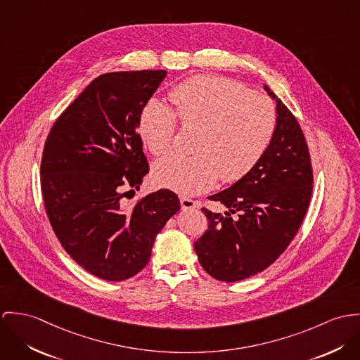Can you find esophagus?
Wrapping results in <instances>:
<instances>
[{
	"mask_svg": "<svg viewBox=\"0 0 360 360\" xmlns=\"http://www.w3.org/2000/svg\"><path fill=\"white\" fill-rule=\"evenodd\" d=\"M181 207L182 210H191V208H198L199 202L195 200L189 199V198H181Z\"/></svg>",
	"mask_w": 360,
	"mask_h": 360,
	"instance_id": "34e87169",
	"label": "esophagus"
}]
</instances>
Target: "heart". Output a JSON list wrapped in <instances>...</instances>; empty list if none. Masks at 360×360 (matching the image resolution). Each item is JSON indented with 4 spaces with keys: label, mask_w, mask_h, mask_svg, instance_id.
<instances>
[{
    "label": "heart",
    "mask_w": 360,
    "mask_h": 360,
    "mask_svg": "<svg viewBox=\"0 0 360 360\" xmlns=\"http://www.w3.org/2000/svg\"><path fill=\"white\" fill-rule=\"evenodd\" d=\"M176 120L199 128L193 156L172 155L153 167L155 181L182 195L211 189L218 178L235 182L262 159L276 128L272 102L236 81L201 75L178 84L169 94ZM176 122L158 101L139 113L138 134L146 149L165 155L174 142Z\"/></svg>",
    "instance_id": "1"
}]
</instances>
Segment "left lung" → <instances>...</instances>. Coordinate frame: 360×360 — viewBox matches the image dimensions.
Here are the masks:
<instances>
[{
  "label": "left lung",
  "mask_w": 360,
  "mask_h": 360,
  "mask_svg": "<svg viewBox=\"0 0 360 360\" xmlns=\"http://www.w3.org/2000/svg\"><path fill=\"white\" fill-rule=\"evenodd\" d=\"M264 89L275 99L278 115L266 152L231 188L208 196L226 207L224 214L201 208L208 229L195 241V251L204 271L221 281L247 279L274 264L298 232L312 196L302 129L269 86L264 84Z\"/></svg>",
  "instance_id": "left-lung-1"
}]
</instances>
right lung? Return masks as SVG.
Returning a JSON list of instances; mask_svg holds the SVG:
<instances>
[{
	"label": "right lung",
	"instance_id": "right-lung-1",
	"mask_svg": "<svg viewBox=\"0 0 360 360\" xmlns=\"http://www.w3.org/2000/svg\"><path fill=\"white\" fill-rule=\"evenodd\" d=\"M165 76L141 70L96 77L55 121L44 146L41 191L51 226L66 252L99 279L141 272L181 208L168 189L131 208L122 202L149 172L138 119Z\"/></svg>",
	"mask_w": 360,
	"mask_h": 360
}]
</instances>
